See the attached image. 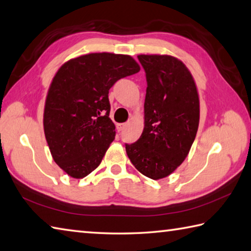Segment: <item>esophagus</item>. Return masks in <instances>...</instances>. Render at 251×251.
<instances>
[{
    "instance_id": "esophagus-1",
    "label": "esophagus",
    "mask_w": 251,
    "mask_h": 251,
    "mask_svg": "<svg viewBox=\"0 0 251 251\" xmlns=\"http://www.w3.org/2000/svg\"><path fill=\"white\" fill-rule=\"evenodd\" d=\"M126 127V124H117L116 125V128H117V130L119 131H122L123 129H124Z\"/></svg>"
}]
</instances>
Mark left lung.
<instances>
[{
	"label": "left lung",
	"instance_id": "obj_1",
	"mask_svg": "<svg viewBox=\"0 0 251 251\" xmlns=\"http://www.w3.org/2000/svg\"><path fill=\"white\" fill-rule=\"evenodd\" d=\"M147 78L145 128L126 144L132 165L151 179L173 173L188 155L199 125V97L188 68L171 55H138Z\"/></svg>",
	"mask_w": 251,
	"mask_h": 251
}]
</instances>
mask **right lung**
Wrapping results in <instances>:
<instances>
[{
  "instance_id": "add662e5",
  "label": "right lung",
  "mask_w": 251,
  "mask_h": 251,
  "mask_svg": "<svg viewBox=\"0 0 251 251\" xmlns=\"http://www.w3.org/2000/svg\"><path fill=\"white\" fill-rule=\"evenodd\" d=\"M140 71L129 55L91 53L63 64L49 88L44 135L53 160L74 178L96 170L115 138L109 90Z\"/></svg>"
}]
</instances>
